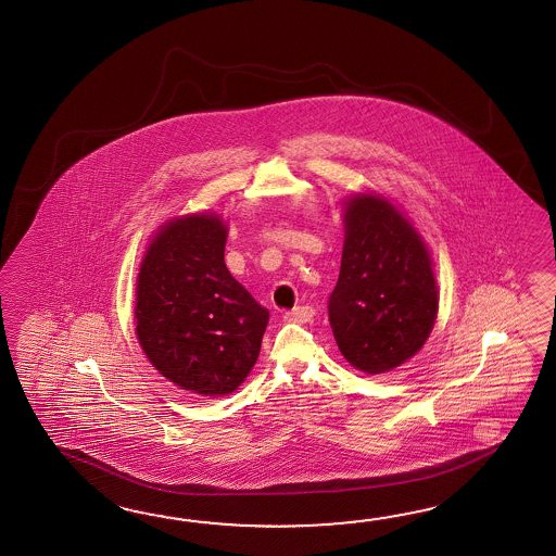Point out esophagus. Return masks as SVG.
<instances>
[{
    "label": "esophagus",
    "instance_id": "obj_1",
    "mask_svg": "<svg viewBox=\"0 0 556 556\" xmlns=\"http://www.w3.org/2000/svg\"><path fill=\"white\" fill-rule=\"evenodd\" d=\"M315 317V308L303 305V307L291 308L285 313V319L289 323H307Z\"/></svg>",
    "mask_w": 556,
    "mask_h": 556
}]
</instances>
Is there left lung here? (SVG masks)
Returning <instances> with one entry per match:
<instances>
[{
	"instance_id": "obj_1",
	"label": "left lung",
	"mask_w": 556,
	"mask_h": 556,
	"mask_svg": "<svg viewBox=\"0 0 556 556\" xmlns=\"http://www.w3.org/2000/svg\"><path fill=\"white\" fill-rule=\"evenodd\" d=\"M439 289L429 249L389 199L345 201V243L329 321L343 357L379 375L403 365L429 339Z\"/></svg>"
}]
</instances>
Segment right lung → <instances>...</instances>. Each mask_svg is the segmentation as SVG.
Listing matches in <instances>:
<instances>
[{
    "instance_id": "add662e5",
    "label": "right lung",
    "mask_w": 556,
    "mask_h": 556,
    "mask_svg": "<svg viewBox=\"0 0 556 556\" xmlns=\"http://www.w3.org/2000/svg\"><path fill=\"white\" fill-rule=\"evenodd\" d=\"M227 225L215 213L165 223L136 287V333L149 363L203 396L233 393L260 357L269 311L225 265Z\"/></svg>"
}]
</instances>
